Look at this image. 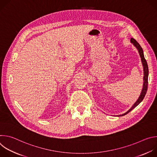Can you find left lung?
<instances>
[{
    "mask_svg": "<svg viewBox=\"0 0 157 157\" xmlns=\"http://www.w3.org/2000/svg\"><path fill=\"white\" fill-rule=\"evenodd\" d=\"M130 42L133 44L134 46H135L137 49L139 51V55H140V56L141 58V61H142V65H143V67H144V84H143V88H142V92L140 93V95L139 98V99L137 100V101L133 104V105L131 107V108L127 110L125 113L123 114H121V115H119V116H117V117H119V116H125L127 114H128L129 112H130L133 109L135 108L136 106H137L142 101V100L144 99L146 93H147V88H148V64H147V61L146 59H145V57H144V52H143V49L142 48L140 47V45L139 44V43L133 38H131L130 39Z\"/></svg>",
    "mask_w": 157,
    "mask_h": 157,
    "instance_id": "1",
    "label": "left lung"
}]
</instances>
